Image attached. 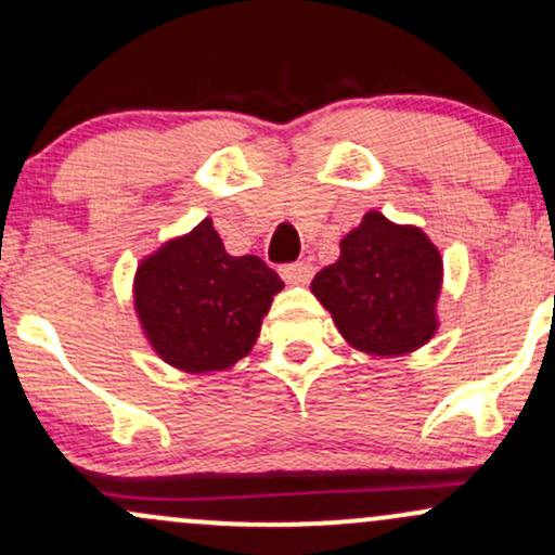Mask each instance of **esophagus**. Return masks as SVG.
Listing matches in <instances>:
<instances>
[{
  "instance_id": "obj_1",
  "label": "esophagus",
  "mask_w": 555,
  "mask_h": 555,
  "mask_svg": "<svg viewBox=\"0 0 555 555\" xmlns=\"http://www.w3.org/2000/svg\"><path fill=\"white\" fill-rule=\"evenodd\" d=\"M279 271H282L284 282L289 284H308L310 276H313V266L310 263H286Z\"/></svg>"
}]
</instances>
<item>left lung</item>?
Returning a JSON list of instances; mask_svg holds the SVG:
<instances>
[{
	"label": "left lung",
	"instance_id": "8db88e82",
	"mask_svg": "<svg viewBox=\"0 0 555 555\" xmlns=\"http://www.w3.org/2000/svg\"><path fill=\"white\" fill-rule=\"evenodd\" d=\"M339 247V260L318 271L310 289L344 339L380 358L423 347L438 328L443 279V260L428 234L371 211Z\"/></svg>",
	"mask_w": 555,
	"mask_h": 555
}]
</instances>
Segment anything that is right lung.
Listing matches in <instances>:
<instances>
[{
    "instance_id": "right-lung-1",
    "label": "right lung",
    "mask_w": 555,
    "mask_h": 555,
    "mask_svg": "<svg viewBox=\"0 0 555 555\" xmlns=\"http://www.w3.org/2000/svg\"><path fill=\"white\" fill-rule=\"evenodd\" d=\"M282 289L258 256H229L214 221L203 219L138 266L135 310L158 358L184 373H211L250 352Z\"/></svg>"
}]
</instances>
